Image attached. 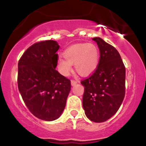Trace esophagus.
Returning a JSON list of instances; mask_svg holds the SVG:
<instances>
[{
  "mask_svg": "<svg viewBox=\"0 0 146 146\" xmlns=\"http://www.w3.org/2000/svg\"><path fill=\"white\" fill-rule=\"evenodd\" d=\"M71 83L72 86H75V85L76 84H78V82L75 81V80H71Z\"/></svg>",
  "mask_w": 146,
  "mask_h": 146,
  "instance_id": "obj_1",
  "label": "esophagus"
}]
</instances>
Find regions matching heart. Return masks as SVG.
<instances>
[{
	"label": "heart",
	"instance_id": "1",
	"mask_svg": "<svg viewBox=\"0 0 146 146\" xmlns=\"http://www.w3.org/2000/svg\"><path fill=\"white\" fill-rule=\"evenodd\" d=\"M65 60L59 58L57 66L61 74L69 75L72 64L75 69L82 76L91 75L98 68L100 59V53L97 45L93 43H80L73 44L63 52Z\"/></svg>",
	"mask_w": 146,
	"mask_h": 146
}]
</instances>
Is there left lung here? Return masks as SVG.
I'll list each match as a JSON object with an SVG mask.
<instances>
[{"label": "left lung", "mask_w": 146, "mask_h": 146, "mask_svg": "<svg viewBox=\"0 0 146 146\" xmlns=\"http://www.w3.org/2000/svg\"><path fill=\"white\" fill-rule=\"evenodd\" d=\"M100 52L99 65L90 78L81 82L85 115L92 121L109 119L121 106L125 96V68L119 52L102 38H93Z\"/></svg>", "instance_id": "obj_1"}]
</instances>
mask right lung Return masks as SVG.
Here are the masks:
<instances>
[{
  "label": "right lung",
  "mask_w": 146,
  "mask_h": 146,
  "mask_svg": "<svg viewBox=\"0 0 146 146\" xmlns=\"http://www.w3.org/2000/svg\"><path fill=\"white\" fill-rule=\"evenodd\" d=\"M60 46L46 40L33 44L18 62V90L34 116L46 121L61 116L71 90V81L56 68Z\"/></svg>",
  "instance_id": "add662e5"
}]
</instances>
